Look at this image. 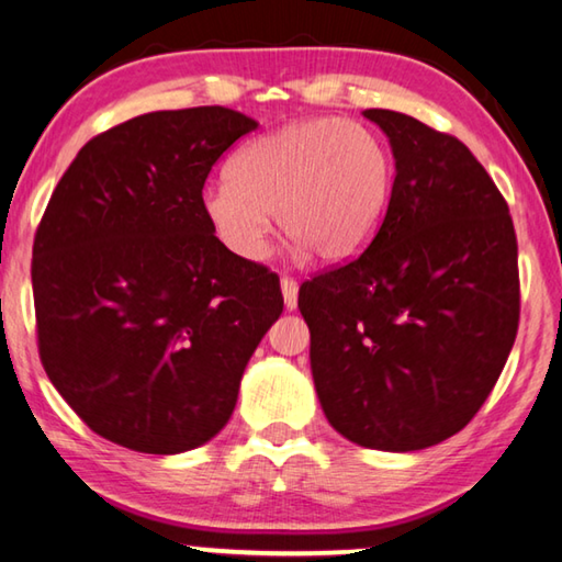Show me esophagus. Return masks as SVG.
I'll list each match as a JSON object with an SVG mask.
<instances>
[{"label":"esophagus","instance_id":"obj_1","mask_svg":"<svg viewBox=\"0 0 562 562\" xmlns=\"http://www.w3.org/2000/svg\"><path fill=\"white\" fill-rule=\"evenodd\" d=\"M280 288H282V297H284V307H288L290 312L297 307V294H300V284L297 280H292L284 274V278H280Z\"/></svg>","mask_w":562,"mask_h":562}]
</instances>
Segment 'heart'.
I'll use <instances>...</instances> for the list:
<instances>
[{"instance_id":"heart-1","label":"heart","mask_w":562,"mask_h":562,"mask_svg":"<svg viewBox=\"0 0 562 562\" xmlns=\"http://www.w3.org/2000/svg\"><path fill=\"white\" fill-rule=\"evenodd\" d=\"M394 160L384 140L357 121L290 123L247 144L231 180L205 186L201 205L213 233L235 258L268 255L272 213L292 235L294 255L347 262L364 250L384 221Z\"/></svg>"}]
</instances>
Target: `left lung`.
<instances>
[{
	"label": "left lung",
	"instance_id": "obj_1",
	"mask_svg": "<svg viewBox=\"0 0 562 562\" xmlns=\"http://www.w3.org/2000/svg\"><path fill=\"white\" fill-rule=\"evenodd\" d=\"M394 154L386 215L359 258L300 288L329 424L376 451H418L471 422L520 317L508 203L459 138L369 109Z\"/></svg>",
	"mask_w": 562,
	"mask_h": 562
}]
</instances>
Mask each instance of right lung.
Masks as SVG:
<instances>
[{"label":"right lung","mask_w":562,"mask_h":562,"mask_svg":"<svg viewBox=\"0 0 562 562\" xmlns=\"http://www.w3.org/2000/svg\"><path fill=\"white\" fill-rule=\"evenodd\" d=\"M255 128L223 106L119 123L76 154L36 227L42 364L91 431L131 451L211 441L282 312L278 274L235 258L201 205L215 160Z\"/></svg>","instance_id":"add662e5"}]
</instances>
